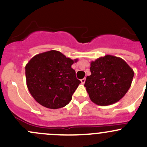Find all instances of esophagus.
<instances>
[{"mask_svg": "<svg viewBox=\"0 0 147 147\" xmlns=\"http://www.w3.org/2000/svg\"><path fill=\"white\" fill-rule=\"evenodd\" d=\"M85 80H86V79H85V78H83V79L81 80V82H82V84H84V83L85 82Z\"/></svg>", "mask_w": 147, "mask_h": 147, "instance_id": "obj_1", "label": "esophagus"}]
</instances>
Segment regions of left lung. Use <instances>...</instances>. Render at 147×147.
<instances>
[{"instance_id":"left-lung-1","label":"left lung","mask_w":147,"mask_h":147,"mask_svg":"<svg viewBox=\"0 0 147 147\" xmlns=\"http://www.w3.org/2000/svg\"><path fill=\"white\" fill-rule=\"evenodd\" d=\"M86 87L92 102L107 106L121 100L131 87L134 71L123 59L107 55L90 63Z\"/></svg>"}]
</instances>
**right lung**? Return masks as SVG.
Here are the masks:
<instances>
[{"label":"right lung","mask_w":147,"mask_h":147,"mask_svg":"<svg viewBox=\"0 0 147 147\" xmlns=\"http://www.w3.org/2000/svg\"><path fill=\"white\" fill-rule=\"evenodd\" d=\"M57 50L40 53L26 65V84L35 101L49 109L66 106L81 82L72 65L78 62Z\"/></svg>","instance_id":"right-lung-1"}]
</instances>
